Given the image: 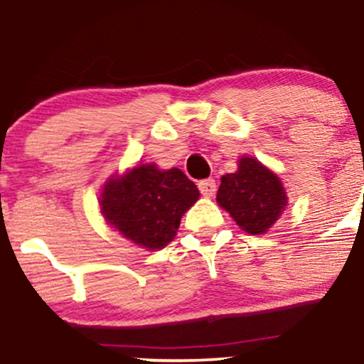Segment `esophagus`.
I'll return each instance as SVG.
<instances>
[{
  "label": "esophagus",
  "mask_w": 364,
  "mask_h": 364,
  "mask_svg": "<svg viewBox=\"0 0 364 364\" xmlns=\"http://www.w3.org/2000/svg\"><path fill=\"white\" fill-rule=\"evenodd\" d=\"M199 190L204 197L215 196V192H216L215 179H203V181H199Z\"/></svg>",
  "instance_id": "esophagus-1"
}]
</instances>
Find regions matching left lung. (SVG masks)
<instances>
[{
	"label": "left lung",
	"mask_w": 364,
	"mask_h": 364,
	"mask_svg": "<svg viewBox=\"0 0 364 364\" xmlns=\"http://www.w3.org/2000/svg\"><path fill=\"white\" fill-rule=\"evenodd\" d=\"M237 171L222 176L216 203L248 234H266L287 205L280 178L259 160L243 156Z\"/></svg>",
	"instance_id": "8db88e82"
}]
</instances>
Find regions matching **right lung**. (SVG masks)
<instances>
[{
    "instance_id": "obj_1",
    "label": "right lung",
    "mask_w": 364,
    "mask_h": 364,
    "mask_svg": "<svg viewBox=\"0 0 364 364\" xmlns=\"http://www.w3.org/2000/svg\"><path fill=\"white\" fill-rule=\"evenodd\" d=\"M199 196L196 183L179 168L160 171L155 164H141L105 183L100 211L132 243L160 250L174 240L181 216Z\"/></svg>"
}]
</instances>
